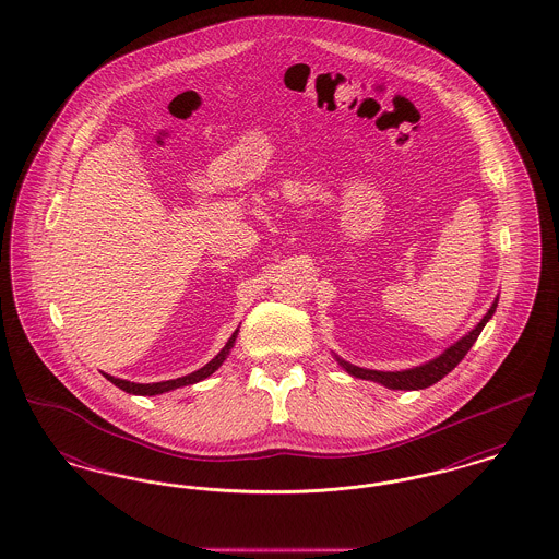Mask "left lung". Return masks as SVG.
I'll list each match as a JSON object with an SVG mask.
<instances>
[{"label": "left lung", "mask_w": 559, "mask_h": 559, "mask_svg": "<svg viewBox=\"0 0 559 559\" xmlns=\"http://www.w3.org/2000/svg\"><path fill=\"white\" fill-rule=\"evenodd\" d=\"M497 306H499V295L495 297L492 306L488 308V312L481 317L478 324L465 333L461 340H456L452 346L447 347L442 354H438L436 358L427 360L419 367H413V369H404V371H372V369H362V367H356L352 362H347L344 358H340L337 354L335 360L340 362V367L356 377V379H367V381H374L388 390H426L429 385L438 383L442 377H447L449 372L465 358V354L469 352V347L476 344L481 329L486 326V322L492 319V314L497 312Z\"/></svg>", "instance_id": "obj_1"}]
</instances>
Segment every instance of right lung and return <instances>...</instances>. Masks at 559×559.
<instances>
[{"label":"right lung","mask_w":559,"mask_h":559,"mask_svg":"<svg viewBox=\"0 0 559 559\" xmlns=\"http://www.w3.org/2000/svg\"><path fill=\"white\" fill-rule=\"evenodd\" d=\"M237 335H239V329L230 335V340L226 342V346L222 347V349L213 356L212 360H210L205 367H201L199 371L190 372V374H185V377H178V379L157 381V383H133V381L119 379V377H112V374H107V372H103V374L107 377L108 381H110L112 385H117L119 390H123V392H128V394H133V396H159V394H165V392H171V390H178V388H185V385L199 383V381L207 379L210 374L217 371V369L224 365V360L228 358L230 349L235 347Z\"/></svg>","instance_id":"right-lung-1"}]
</instances>
